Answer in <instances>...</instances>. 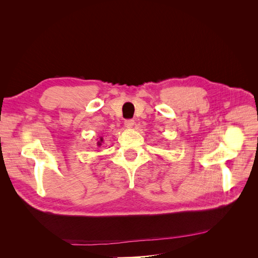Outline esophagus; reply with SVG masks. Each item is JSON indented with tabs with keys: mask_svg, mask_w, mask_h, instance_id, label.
Returning <instances> with one entry per match:
<instances>
[{
	"mask_svg": "<svg viewBox=\"0 0 258 258\" xmlns=\"http://www.w3.org/2000/svg\"><path fill=\"white\" fill-rule=\"evenodd\" d=\"M124 126H126L127 128H132L135 126V120L134 119H127L126 121H124Z\"/></svg>",
	"mask_w": 258,
	"mask_h": 258,
	"instance_id": "1",
	"label": "esophagus"
}]
</instances>
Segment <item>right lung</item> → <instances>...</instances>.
<instances>
[{"label": "right lung", "mask_w": 258, "mask_h": 258, "mask_svg": "<svg viewBox=\"0 0 258 258\" xmlns=\"http://www.w3.org/2000/svg\"><path fill=\"white\" fill-rule=\"evenodd\" d=\"M102 142H103V138H102V137H100V139H99V141H98L97 145H98V146H101V145H102Z\"/></svg>", "instance_id": "obj_1"}]
</instances>
